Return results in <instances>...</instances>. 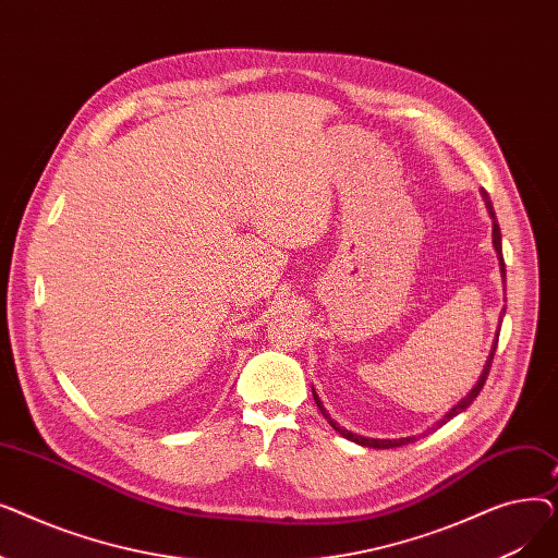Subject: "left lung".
I'll list each match as a JSON object with an SVG mask.
<instances>
[{
	"mask_svg": "<svg viewBox=\"0 0 558 558\" xmlns=\"http://www.w3.org/2000/svg\"><path fill=\"white\" fill-rule=\"evenodd\" d=\"M482 198H484V203H486V210H488V215H490V219H493V246H495V253H497V259H500V274H502V278H507V269H505V257H502V234H500V226H497V219H495V213H493V203H490V198H488V192L486 190H482ZM502 314H505V310H502ZM495 348H497V335H495V341H493V348H490V355H488V360H486V366H484V371H482V375H480V379H477V385L471 389V393H468L465 398H461L450 412L436 423V427H441L444 423H448L450 418H454L457 414H461V412H465L468 407L473 404V400L480 396V391H482V387H484V383H486V377H488V371H490V364H493V353H495ZM312 393H314V402H316V407L320 409V414L326 416V421L343 436V438H348V441H353V444H360V446H366V448H377V450H387V448H400V446H407V444H412V441H416V436H407V438H366V436H357V434H353V432H348V429H343V427H339V423H335L332 418H330V414L326 412V407H324V402H320V398L316 396V391L312 389Z\"/></svg>",
	"mask_w": 558,
	"mask_h": 558,
	"instance_id": "left-lung-1",
	"label": "left lung"
}]
</instances>
